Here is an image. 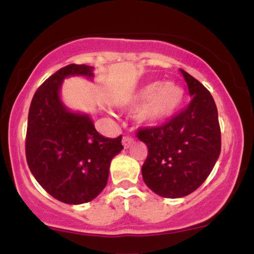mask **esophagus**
Returning a JSON list of instances; mask_svg holds the SVG:
<instances>
[{
  "label": "esophagus",
  "mask_w": 254,
  "mask_h": 254,
  "mask_svg": "<svg viewBox=\"0 0 254 254\" xmlns=\"http://www.w3.org/2000/svg\"><path fill=\"white\" fill-rule=\"evenodd\" d=\"M132 142H134V139H132L131 136H129V135H125V136L123 137V145H124L125 149L129 146H131Z\"/></svg>",
  "instance_id": "esophagus-1"
}]
</instances>
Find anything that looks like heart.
<instances>
[{
  "instance_id": "b5f03b06",
  "label": "heart",
  "mask_w": 254,
  "mask_h": 254,
  "mask_svg": "<svg viewBox=\"0 0 254 254\" xmlns=\"http://www.w3.org/2000/svg\"><path fill=\"white\" fill-rule=\"evenodd\" d=\"M184 100V90L174 83L154 82L142 87L132 97L131 105H141L139 117L142 122L160 124L174 117Z\"/></svg>"
}]
</instances>
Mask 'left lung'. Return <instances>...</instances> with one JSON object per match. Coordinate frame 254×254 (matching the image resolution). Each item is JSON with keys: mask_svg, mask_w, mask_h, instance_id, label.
Segmentation results:
<instances>
[{"mask_svg": "<svg viewBox=\"0 0 254 254\" xmlns=\"http://www.w3.org/2000/svg\"><path fill=\"white\" fill-rule=\"evenodd\" d=\"M192 97L187 108L162 125L139 127L136 136L147 146L141 167L146 186L159 196L179 198L203 184L221 152L216 103L197 79L181 69Z\"/></svg>", "mask_w": 254, "mask_h": 254, "instance_id": "1", "label": "left lung"}]
</instances>
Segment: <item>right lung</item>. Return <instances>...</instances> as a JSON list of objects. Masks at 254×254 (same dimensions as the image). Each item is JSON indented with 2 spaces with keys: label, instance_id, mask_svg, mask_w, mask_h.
Wrapping results in <instances>:
<instances>
[{
  "label": "right lung",
  "instance_id": "obj_1",
  "mask_svg": "<svg viewBox=\"0 0 254 254\" xmlns=\"http://www.w3.org/2000/svg\"><path fill=\"white\" fill-rule=\"evenodd\" d=\"M93 77V67L69 64L34 93L28 113L26 159L34 179L61 202L80 205L107 186L110 161L123 150L122 136L105 137L89 115L68 110L59 98L64 78Z\"/></svg>",
  "mask_w": 254,
  "mask_h": 254
}]
</instances>
